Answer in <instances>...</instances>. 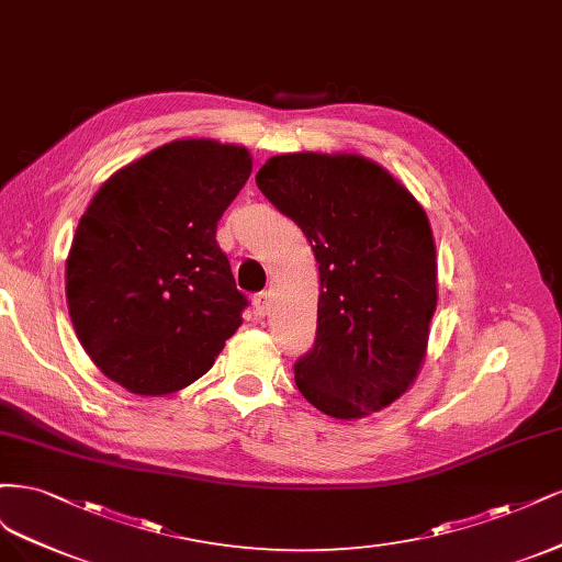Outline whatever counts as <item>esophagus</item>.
I'll list each match as a JSON object with an SVG mask.
<instances>
[{
	"mask_svg": "<svg viewBox=\"0 0 562 562\" xmlns=\"http://www.w3.org/2000/svg\"><path fill=\"white\" fill-rule=\"evenodd\" d=\"M255 307H257V315H268L270 313V294L268 292H259L255 296Z\"/></svg>",
	"mask_w": 562,
	"mask_h": 562,
	"instance_id": "34e87169",
	"label": "esophagus"
}]
</instances>
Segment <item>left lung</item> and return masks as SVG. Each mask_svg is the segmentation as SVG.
<instances>
[{
	"label": "left lung",
	"instance_id": "obj_1",
	"mask_svg": "<svg viewBox=\"0 0 562 562\" xmlns=\"http://www.w3.org/2000/svg\"><path fill=\"white\" fill-rule=\"evenodd\" d=\"M257 187L305 233L319 263L317 336L296 387L338 420L364 418L408 390L437 307V249L418 201L352 154H284Z\"/></svg>",
	"mask_w": 562,
	"mask_h": 562
}]
</instances>
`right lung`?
I'll use <instances>...</instances> for the list:
<instances>
[{
    "label": "right lung",
    "instance_id": "1",
    "mask_svg": "<svg viewBox=\"0 0 562 562\" xmlns=\"http://www.w3.org/2000/svg\"><path fill=\"white\" fill-rule=\"evenodd\" d=\"M251 172L245 147L177 139L112 175L77 226L65 289L79 342L135 394L207 373L243 324L216 222Z\"/></svg>",
    "mask_w": 562,
    "mask_h": 562
}]
</instances>
